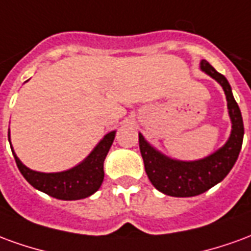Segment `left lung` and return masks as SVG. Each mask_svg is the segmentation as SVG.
Returning a JSON list of instances; mask_svg holds the SVG:
<instances>
[{"mask_svg": "<svg viewBox=\"0 0 251 251\" xmlns=\"http://www.w3.org/2000/svg\"><path fill=\"white\" fill-rule=\"evenodd\" d=\"M200 71L215 79L225 91L231 121V133L226 144L207 157L183 161L161 153L138 133L140 151L151 183L160 192L175 198H191L208 191L221 183L237 161L243 141V121L239 106L234 99L231 86L207 60L200 62Z\"/></svg>", "mask_w": 251, "mask_h": 251, "instance_id": "8db88e82", "label": "left lung"}]
</instances>
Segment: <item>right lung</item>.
Instances as JSON below:
<instances>
[{
	"label": "right lung",
	"instance_id": "obj_1",
	"mask_svg": "<svg viewBox=\"0 0 251 251\" xmlns=\"http://www.w3.org/2000/svg\"><path fill=\"white\" fill-rule=\"evenodd\" d=\"M115 133H117L115 130L107 133L82 163L67 171L52 172V174L37 172L24 165L14 153L10 142V131H8V138L20 172L32 187L56 199L79 200L95 194L102 185L104 177V158L114 141Z\"/></svg>",
	"mask_w": 251,
	"mask_h": 251
}]
</instances>
